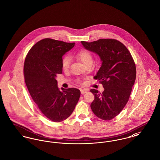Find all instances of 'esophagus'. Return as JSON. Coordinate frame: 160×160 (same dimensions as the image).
I'll return each instance as SVG.
<instances>
[{"mask_svg": "<svg viewBox=\"0 0 160 160\" xmlns=\"http://www.w3.org/2000/svg\"><path fill=\"white\" fill-rule=\"evenodd\" d=\"M87 90H85V89H81V94H84L85 93H87Z\"/></svg>", "mask_w": 160, "mask_h": 160, "instance_id": "obj_1", "label": "esophagus"}]
</instances>
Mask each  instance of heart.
Masks as SVG:
<instances>
[{
	"label": "heart",
	"mask_w": 160,
	"mask_h": 160,
	"mask_svg": "<svg viewBox=\"0 0 160 160\" xmlns=\"http://www.w3.org/2000/svg\"><path fill=\"white\" fill-rule=\"evenodd\" d=\"M76 58L80 60L84 65L92 63L93 62V57L91 53L86 50H82L79 51L77 54ZM71 59L69 56H65L62 59V67L64 70H67L69 68Z\"/></svg>",
	"instance_id": "b5f03b06"
}]
</instances>
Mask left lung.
<instances>
[{
	"instance_id": "8db88e82",
	"label": "left lung",
	"mask_w": 160,
	"mask_h": 160,
	"mask_svg": "<svg viewBox=\"0 0 160 160\" xmlns=\"http://www.w3.org/2000/svg\"><path fill=\"white\" fill-rule=\"evenodd\" d=\"M84 48L98 54L102 62L95 79L104 88L101 93L91 89L95 99L90 107L96 117L110 120L126 105L136 79V67L126 46L117 40L101 39L92 42L81 41Z\"/></svg>"
}]
</instances>
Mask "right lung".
Masks as SVG:
<instances>
[{
  "label": "right lung",
  "instance_id": "1",
  "mask_svg": "<svg viewBox=\"0 0 160 160\" xmlns=\"http://www.w3.org/2000/svg\"><path fill=\"white\" fill-rule=\"evenodd\" d=\"M75 44L43 39L32 46L25 60L23 73L29 93L43 114L54 122L69 117L81 95L75 88L60 90L56 79L62 73V56Z\"/></svg>",
  "mask_w": 160,
  "mask_h": 160
}]
</instances>
